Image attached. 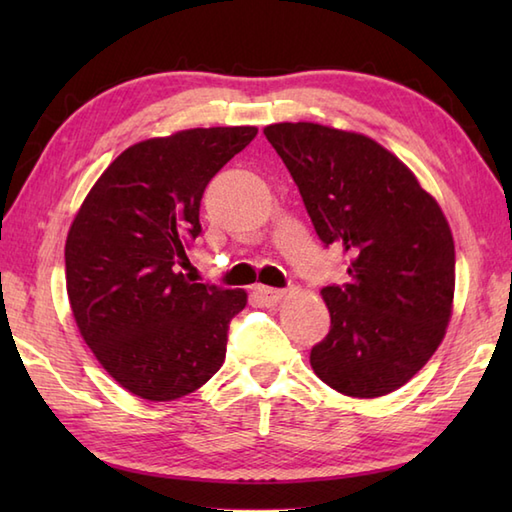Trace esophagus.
Listing matches in <instances>:
<instances>
[{"label": "esophagus", "instance_id": "obj_1", "mask_svg": "<svg viewBox=\"0 0 512 512\" xmlns=\"http://www.w3.org/2000/svg\"><path fill=\"white\" fill-rule=\"evenodd\" d=\"M255 292L259 295V299H262L266 306H275V303H279L281 299L286 297V290H279V288H268V286H257Z\"/></svg>", "mask_w": 512, "mask_h": 512}]
</instances>
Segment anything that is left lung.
Wrapping results in <instances>:
<instances>
[{
  "label": "left lung",
  "instance_id": "1",
  "mask_svg": "<svg viewBox=\"0 0 512 512\" xmlns=\"http://www.w3.org/2000/svg\"><path fill=\"white\" fill-rule=\"evenodd\" d=\"M325 246L347 255V284L325 286L330 332L310 365L354 398L391 394L444 339L455 246L447 217L407 165L363 134L317 123L264 129Z\"/></svg>",
  "mask_w": 512,
  "mask_h": 512
}]
</instances>
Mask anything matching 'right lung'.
Returning a JSON list of instances; mask_svg holds the SVG:
<instances>
[{
	"label": "right lung",
	"mask_w": 512,
	"mask_h": 512,
	"mask_svg": "<svg viewBox=\"0 0 512 512\" xmlns=\"http://www.w3.org/2000/svg\"><path fill=\"white\" fill-rule=\"evenodd\" d=\"M257 127H198L125 149L70 226L65 284L83 341L118 385L167 402L202 387L226 356L244 290L191 284L178 266L202 233L206 184Z\"/></svg>",
	"instance_id": "right-lung-1"
}]
</instances>
